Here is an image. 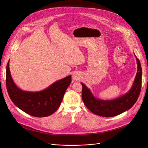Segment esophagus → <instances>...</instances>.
Returning <instances> with one entry per match:
<instances>
[{"label": "esophagus", "mask_w": 148, "mask_h": 148, "mask_svg": "<svg viewBox=\"0 0 148 148\" xmlns=\"http://www.w3.org/2000/svg\"><path fill=\"white\" fill-rule=\"evenodd\" d=\"M72 77L74 80H79L80 79V75L78 73H74Z\"/></svg>", "instance_id": "esophagus-1"}]
</instances>
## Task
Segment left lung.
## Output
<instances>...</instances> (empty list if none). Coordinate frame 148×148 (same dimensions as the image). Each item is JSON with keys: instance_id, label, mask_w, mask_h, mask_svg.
I'll return each instance as SVG.
<instances>
[{"instance_id": "obj_1", "label": "left lung", "mask_w": 148, "mask_h": 148, "mask_svg": "<svg viewBox=\"0 0 148 148\" xmlns=\"http://www.w3.org/2000/svg\"><path fill=\"white\" fill-rule=\"evenodd\" d=\"M138 69L132 86L129 91L112 100L97 99L92 95L90 89L84 83H81L82 99L84 105L91 112L102 117H114L129 110L135 104L141 89L142 69L140 62L135 56Z\"/></svg>"}]
</instances>
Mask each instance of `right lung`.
I'll return each mask as SVG.
<instances>
[{"label": "right lung", "instance_id": "add662e5", "mask_svg": "<svg viewBox=\"0 0 148 148\" xmlns=\"http://www.w3.org/2000/svg\"><path fill=\"white\" fill-rule=\"evenodd\" d=\"M71 82V77L69 75L42 91H23L16 86L12 78L9 61L7 65L6 86L10 98L17 107L33 117H47L54 113L60 107Z\"/></svg>", "mask_w": 148, "mask_h": 148}]
</instances>
